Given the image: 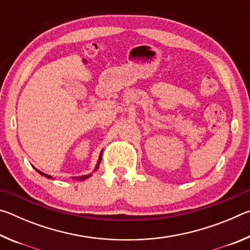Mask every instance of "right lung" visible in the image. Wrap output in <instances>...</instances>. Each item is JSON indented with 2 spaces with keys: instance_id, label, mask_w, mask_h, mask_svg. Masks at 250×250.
Instances as JSON below:
<instances>
[{
  "instance_id": "1",
  "label": "right lung",
  "mask_w": 250,
  "mask_h": 250,
  "mask_svg": "<svg viewBox=\"0 0 250 250\" xmlns=\"http://www.w3.org/2000/svg\"><path fill=\"white\" fill-rule=\"evenodd\" d=\"M100 161H101V155H100V158H99V161H98V163H97L96 170H97V168H98V166H99ZM37 172H39V173H40V174H42V175H43V176H45V177H47V179H50V177H52V176H50V175H47V174H45V173H43V172H41V171H39V170H37ZM89 176H90V174H89V175H86V176H83V177H80V179H87V177H89Z\"/></svg>"
}]
</instances>
